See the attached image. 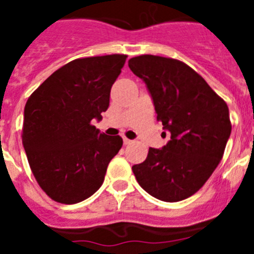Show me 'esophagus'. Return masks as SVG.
<instances>
[{"mask_svg":"<svg viewBox=\"0 0 254 254\" xmlns=\"http://www.w3.org/2000/svg\"><path fill=\"white\" fill-rule=\"evenodd\" d=\"M132 142H133V141L129 140V138L123 137V143H125V145H129V143H132Z\"/></svg>","mask_w":254,"mask_h":254,"instance_id":"esophagus-1","label":"esophagus"}]
</instances>
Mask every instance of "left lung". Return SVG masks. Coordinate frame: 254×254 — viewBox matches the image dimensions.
Returning a JSON list of instances; mask_svg holds the SVG:
<instances>
[{"label":"left lung","instance_id":"obj_1","mask_svg":"<svg viewBox=\"0 0 254 254\" xmlns=\"http://www.w3.org/2000/svg\"><path fill=\"white\" fill-rule=\"evenodd\" d=\"M146 84L156 120L170 132L163 149L150 147L132 167L138 185L155 198L177 202L194 194L214 173L232 132L229 108L202 76L182 61L142 55L128 61Z\"/></svg>","mask_w":254,"mask_h":254}]
</instances>
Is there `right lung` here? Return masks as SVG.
<instances>
[{"mask_svg":"<svg viewBox=\"0 0 254 254\" xmlns=\"http://www.w3.org/2000/svg\"><path fill=\"white\" fill-rule=\"evenodd\" d=\"M126 55L77 58L52 73L29 96L22 145L40 188L53 201L81 202L99 190L108 164L123 145L93 120L109 107L112 85Z\"/></svg>","mask_w":254,"mask_h":254,"instance_id":"obj_1","label":"right lung"}]
</instances>
